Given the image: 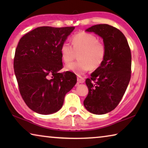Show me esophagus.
I'll return each instance as SVG.
<instances>
[{
  "mask_svg": "<svg viewBox=\"0 0 148 148\" xmlns=\"http://www.w3.org/2000/svg\"><path fill=\"white\" fill-rule=\"evenodd\" d=\"M77 82L78 83H80V84H83V83H84L85 79L84 78L82 77L77 76Z\"/></svg>",
  "mask_w": 148,
  "mask_h": 148,
  "instance_id": "esophagus-1",
  "label": "esophagus"
}]
</instances>
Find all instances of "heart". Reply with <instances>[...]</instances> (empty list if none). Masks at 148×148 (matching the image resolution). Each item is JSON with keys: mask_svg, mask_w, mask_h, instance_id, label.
Segmentation results:
<instances>
[{"mask_svg": "<svg viewBox=\"0 0 148 148\" xmlns=\"http://www.w3.org/2000/svg\"><path fill=\"white\" fill-rule=\"evenodd\" d=\"M72 46L68 42L62 44L60 48L62 60L69 64L79 53L78 60L66 66L65 69L77 75L90 70H96L102 65L106 56V46L98 37L88 32H79L71 38Z\"/></svg>", "mask_w": 148, "mask_h": 148, "instance_id": "1", "label": "heart"}]
</instances>
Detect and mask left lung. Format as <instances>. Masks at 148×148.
<instances>
[{"instance_id":"8db88e82","label":"left lung","mask_w":148,"mask_h":148,"mask_svg":"<svg viewBox=\"0 0 148 148\" xmlns=\"http://www.w3.org/2000/svg\"><path fill=\"white\" fill-rule=\"evenodd\" d=\"M103 38L106 56L103 64L87 78L88 95L84 101L89 112L104 114L114 110L124 96L131 75V53L122 32L108 24L88 28Z\"/></svg>"}]
</instances>
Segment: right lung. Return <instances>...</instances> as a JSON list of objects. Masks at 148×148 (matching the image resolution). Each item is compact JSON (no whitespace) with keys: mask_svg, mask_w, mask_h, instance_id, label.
Masks as SVG:
<instances>
[{"mask_svg":"<svg viewBox=\"0 0 148 148\" xmlns=\"http://www.w3.org/2000/svg\"><path fill=\"white\" fill-rule=\"evenodd\" d=\"M75 27L42 26L25 34L16 48L14 71L20 94L34 112L50 114L62 106L76 75L63 68L60 48Z\"/></svg>","mask_w":148,"mask_h":148,"instance_id":"add662e5","label":"right lung"}]
</instances>
